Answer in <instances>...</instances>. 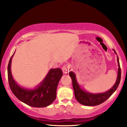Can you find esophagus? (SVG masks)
I'll use <instances>...</instances> for the list:
<instances>
[{
	"instance_id": "1",
	"label": "esophagus",
	"mask_w": 127,
	"mask_h": 127,
	"mask_svg": "<svg viewBox=\"0 0 127 127\" xmlns=\"http://www.w3.org/2000/svg\"><path fill=\"white\" fill-rule=\"evenodd\" d=\"M69 67L66 66H64L62 67V71L64 73H67L69 72Z\"/></svg>"
}]
</instances>
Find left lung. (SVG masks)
Wrapping results in <instances>:
<instances>
[{
	"label": "left lung",
	"instance_id": "obj_1",
	"mask_svg": "<svg viewBox=\"0 0 127 127\" xmlns=\"http://www.w3.org/2000/svg\"><path fill=\"white\" fill-rule=\"evenodd\" d=\"M116 54H117L116 51L113 49ZM117 62H118V72L117 77L116 79L115 84L108 91L102 93H91L90 92L86 91V90L82 89L81 87L79 86V83H77V80L76 78V74L74 72H69V76L72 80V85L73 88L74 96L76 100L81 105L85 106H96L100 105L106 100L113 94L119 86L121 80V69L120 66L119 59L117 55Z\"/></svg>",
	"mask_w": 127,
	"mask_h": 127
}]
</instances>
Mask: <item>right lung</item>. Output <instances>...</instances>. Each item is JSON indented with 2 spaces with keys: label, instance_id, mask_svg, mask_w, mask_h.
<instances>
[{
  "label": "right lung",
  "instance_id": "obj_1",
  "mask_svg": "<svg viewBox=\"0 0 127 127\" xmlns=\"http://www.w3.org/2000/svg\"><path fill=\"white\" fill-rule=\"evenodd\" d=\"M12 55L7 67L8 83L14 95L24 103L34 107H44L51 105L56 99L57 88L63 75L60 68L51 69L42 81L34 88L20 86L14 80L11 73Z\"/></svg>",
  "mask_w": 127,
  "mask_h": 127
}]
</instances>
